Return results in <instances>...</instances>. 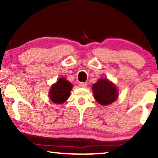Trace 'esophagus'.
Listing matches in <instances>:
<instances>
[{"instance_id":"1","label":"esophagus","mask_w":158,"mask_h":158,"mask_svg":"<svg viewBox=\"0 0 158 158\" xmlns=\"http://www.w3.org/2000/svg\"><path fill=\"white\" fill-rule=\"evenodd\" d=\"M79 86L81 88H85L87 86V82H79Z\"/></svg>"}]
</instances>
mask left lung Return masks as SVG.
<instances>
[{
	"label": "left lung",
	"instance_id": "8db88e82",
	"mask_svg": "<svg viewBox=\"0 0 158 158\" xmlns=\"http://www.w3.org/2000/svg\"><path fill=\"white\" fill-rule=\"evenodd\" d=\"M94 98L102 106L113 103L118 97V90L114 84L108 79H100L92 87Z\"/></svg>",
	"mask_w": 158,
	"mask_h": 158
}]
</instances>
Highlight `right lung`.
<instances>
[{"label":"right lung","mask_w":158,"mask_h":158,"mask_svg":"<svg viewBox=\"0 0 158 158\" xmlns=\"http://www.w3.org/2000/svg\"><path fill=\"white\" fill-rule=\"evenodd\" d=\"M72 87L73 85L65 78H60L50 88L49 91L50 99L56 104H62L70 97Z\"/></svg>","instance_id":"right-lung-1"}]
</instances>
